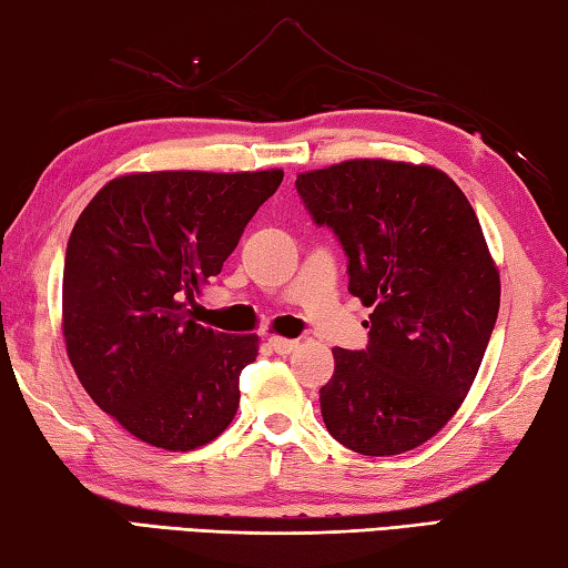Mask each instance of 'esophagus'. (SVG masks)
Returning <instances> with one entry per match:
<instances>
[{
    "mask_svg": "<svg viewBox=\"0 0 568 568\" xmlns=\"http://www.w3.org/2000/svg\"><path fill=\"white\" fill-rule=\"evenodd\" d=\"M271 348L277 353V355H287V353H293L295 348H297V341H293V338H281V335H273L271 341Z\"/></svg>",
    "mask_w": 568,
    "mask_h": 568,
    "instance_id": "34e87169",
    "label": "esophagus"
}]
</instances>
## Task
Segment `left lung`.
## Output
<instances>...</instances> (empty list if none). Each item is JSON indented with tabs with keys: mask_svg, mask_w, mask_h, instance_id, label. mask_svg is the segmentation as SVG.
Instances as JSON below:
<instances>
[{
	"mask_svg": "<svg viewBox=\"0 0 568 568\" xmlns=\"http://www.w3.org/2000/svg\"><path fill=\"white\" fill-rule=\"evenodd\" d=\"M295 187L341 240L351 295L373 307L368 345L333 348L325 428L363 456L426 444L464 403L501 303L474 207L446 172L393 160L303 172Z\"/></svg>",
	"mask_w": 568,
	"mask_h": 568,
	"instance_id": "8db88e82",
	"label": "left lung"
}]
</instances>
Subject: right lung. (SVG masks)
<instances>
[{"mask_svg": "<svg viewBox=\"0 0 568 568\" xmlns=\"http://www.w3.org/2000/svg\"><path fill=\"white\" fill-rule=\"evenodd\" d=\"M283 182L261 172H138L104 185L67 243L62 331L77 378L134 438L192 450L235 418L257 335L192 318L250 217Z\"/></svg>", "mask_w": 568, "mask_h": 568, "instance_id": "1", "label": "right lung"}]
</instances>
